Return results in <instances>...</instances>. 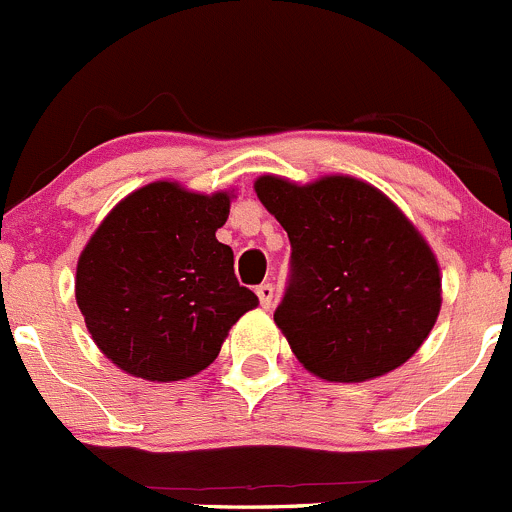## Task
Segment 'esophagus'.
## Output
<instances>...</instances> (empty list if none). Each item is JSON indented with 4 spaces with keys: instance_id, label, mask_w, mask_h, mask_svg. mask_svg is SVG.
Masks as SVG:
<instances>
[{
    "instance_id": "esophagus-1",
    "label": "esophagus",
    "mask_w": 512,
    "mask_h": 512,
    "mask_svg": "<svg viewBox=\"0 0 512 512\" xmlns=\"http://www.w3.org/2000/svg\"><path fill=\"white\" fill-rule=\"evenodd\" d=\"M256 296H258V301H261L263 308H271L273 306V286H271V283H261V286L256 288Z\"/></svg>"
}]
</instances>
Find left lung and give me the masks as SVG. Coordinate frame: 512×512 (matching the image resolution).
Instances as JSON below:
<instances>
[{"label": "left lung", "mask_w": 512, "mask_h": 512, "mask_svg": "<svg viewBox=\"0 0 512 512\" xmlns=\"http://www.w3.org/2000/svg\"><path fill=\"white\" fill-rule=\"evenodd\" d=\"M254 189L291 241V283L273 321L303 368L363 383L403 366L443 303L438 258L413 221L356 176L296 184L263 174Z\"/></svg>", "instance_id": "left-lung-1"}]
</instances>
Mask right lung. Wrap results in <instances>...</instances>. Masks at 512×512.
<instances>
[{
	"mask_svg": "<svg viewBox=\"0 0 512 512\" xmlns=\"http://www.w3.org/2000/svg\"><path fill=\"white\" fill-rule=\"evenodd\" d=\"M234 191L154 181L106 214L77 261L86 331L124 373L171 383L216 361L231 326L258 306L239 286L234 251L216 239Z\"/></svg>",
	"mask_w": 512,
	"mask_h": 512,
	"instance_id": "obj_1",
	"label": "right lung"
}]
</instances>
